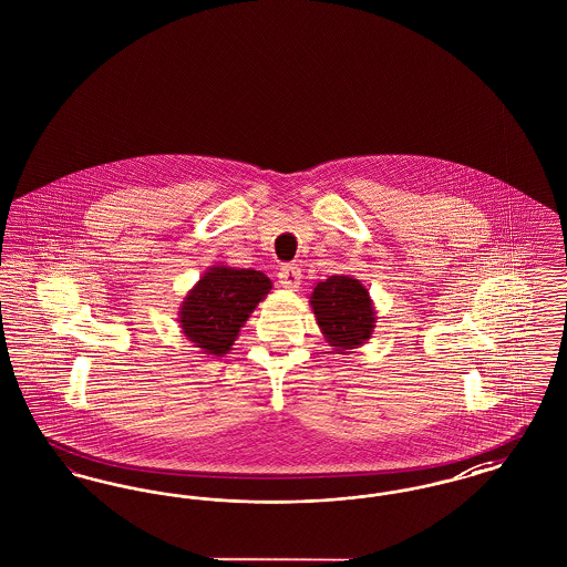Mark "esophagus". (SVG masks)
<instances>
[{"mask_svg": "<svg viewBox=\"0 0 567 567\" xmlns=\"http://www.w3.org/2000/svg\"><path fill=\"white\" fill-rule=\"evenodd\" d=\"M278 282L285 289H297L301 285V270L297 266H282L278 271Z\"/></svg>", "mask_w": 567, "mask_h": 567, "instance_id": "34e87169", "label": "esophagus"}]
</instances>
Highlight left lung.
I'll use <instances>...</instances> for the list:
<instances>
[{
    "label": "left lung",
    "instance_id": "obj_1",
    "mask_svg": "<svg viewBox=\"0 0 567 567\" xmlns=\"http://www.w3.org/2000/svg\"><path fill=\"white\" fill-rule=\"evenodd\" d=\"M310 306L333 352L347 354L363 347L377 327L370 291L352 276H329L315 285Z\"/></svg>",
    "mask_w": 567,
    "mask_h": 567
}]
</instances>
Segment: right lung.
I'll use <instances>...</instances> for the list:
<instances>
[{
  "label": "right lung",
  "instance_id": "1",
  "mask_svg": "<svg viewBox=\"0 0 567 567\" xmlns=\"http://www.w3.org/2000/svg\"><path fill=\"white\" fill-rule=\"evenodd\" d=\"M270 289L271 280L264 271L213 266L183 299L176 321L193 347L204 354L225 357Z\"/></svg>",
  "mask_w": 567,
  "mask_h": 567
}]
</instances>
